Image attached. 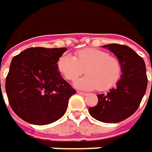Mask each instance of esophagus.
Returning <instances> with one entry per match:
<instances>
[{
    "label": "esophagus",
    "instance_id": "obj_1",
    "mask_svg": "<svg viewBox=\"0 0 152 152\" xmlns=\"http://www.w3.org/2000/svg\"><path fill=\"white\" fill-rule=\"evenodd\" d=\"M78 93H79V95H82V96H86V95H87V93H85V92H82V91H78Z\"/></svg>",
    "mask_w": 152,
    "mask_h": 152
}]
</instances>
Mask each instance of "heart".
<instances>
[{
    "instance_id": "1",
    "label": "heart",
    "mask_w": 152,
    "mask_h": 152,
    "mask_svg": "<svg viewBox=\"0 0 152 152\" xmlns=\"http://www.w3.org/2000/svg\"><path fill=\"white\" fill-rule=\"evenodd\" d=\"M57 69L68 80L73 81L85 73L87 74L75 82V86L85 91H105L118 83L123 73L120 60L106 50L85 48L76 51L74 57L61 55L57 61Z\"/></svg>"
}]
</instances>
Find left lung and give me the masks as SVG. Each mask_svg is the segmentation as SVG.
Here are the masks:
<instances>
[{"mask_svg":"<svg viewBox=\"0 0 152 152\" xmlns=\"http://www.w3.org/2000/svg\"><path fill=\"white\" fill-rule=\"evenodd\" d=\"M121 61L123 74L117 86L107 94L97 95L98 103L89 108L95 119L107 124L125 120L137 110L147 88L146 68L143 58L130 47L119 44L103 45Z\"/></svg>","mask_w":152,"mask_h":152,"instance_id":"1","label":"left lung"}]
</instances>
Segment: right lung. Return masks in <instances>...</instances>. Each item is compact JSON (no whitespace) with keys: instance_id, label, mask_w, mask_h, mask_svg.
<instances>
[{"instance_id":"obj_1","label":"right lung","mask_w":152,"mask_h":152,"mask_svg":"<svg viewBox=\"0 0 152 152\" xmlns=\"http://www.w3.org/2000/svg\"><path fill=\"white\" fill-rule=\"evenodd\" d=\"M66 48L31 47L15 56L6 79L12 109L20 118L45 125L64 115L76 91L62 79L57 61Z\"/></svg>"}]
</instances>
